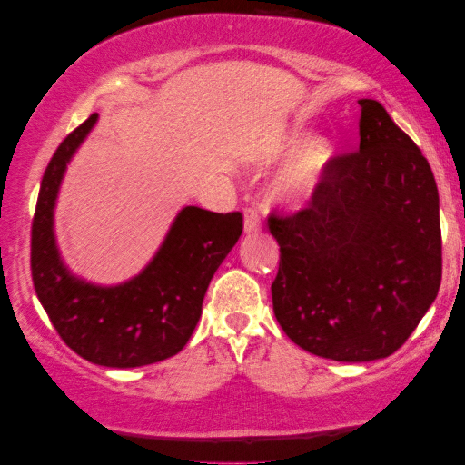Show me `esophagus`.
Segmentation results:
<instances>
[{"mask_svg":"<svg viewBox=\"0 0 465 465\" xmlns=\"http://www.w3.org/2000/svg\"><path fill=\"white\" fill-rule=\"evenodd\" d=\"M243 215H245V232H258L260 226H262V222H260V215H258V209L256 207H245L243 209Z\"/></svg>","mask_w":465,"mask_h":465,"instance_id":"obj_1","label":"esophagus"}]
</instances>
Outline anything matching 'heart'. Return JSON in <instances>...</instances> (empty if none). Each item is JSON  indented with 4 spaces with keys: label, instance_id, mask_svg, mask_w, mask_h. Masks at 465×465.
Returning a JSON list of instances; mask_svg holds the SVG:
<instances>
[{
    "label": "heart",
    "instance_id": "b5f03b06",
    "mask_svg": "<svg viewBox=\"0 0 465 465\" xmlns=\"http://www.w3.org/2000/svg\"><path fill=\"white\" fill-rule=\"evenodd\" d=\"M332 150L322 139L304 143L301 152L294 156L283 173L277 180V194L290 203H302L320 186L323 173H326L328 161Z\"/></svg>",
    "mask_w": 465,
    "mask_h": 465
}]
</instances>
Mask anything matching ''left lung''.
Segmentation results:
<instances>
[{
	"label": "left lung",
	"mask_w": 465,
	"mask_h": 465,
	"mask_svg": "<svg viewBox=\"0 0 465 465\" xmlns=\"http://www.w3.org/2000/svg\"><path fill=\"white\" fill-rule=\"evenodd\" d=\"M358 104L360 150L330 158L307 207L269 215L279 326L304 351L336 361L398 351L442 279L430 163L379 101Z\"/></svg>",
	"instance_id": "8db88e82"
}]
</instances>
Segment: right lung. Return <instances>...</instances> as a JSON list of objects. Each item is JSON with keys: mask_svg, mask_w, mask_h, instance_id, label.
I'll use <instances>...</instances> for the list:
<instances>
[{"mask_svg": "<svg viewBox=\"0 0 465 465\" xmlns=\"http://www.w3.org/2000/svg\"><path fill=\"white\" fill-rule=\"evenodd\" d=\"M94 123L97 114L69 133L44 171L31 277L54 330L80 358L107 368L148 366L180 353L193 336L209 282L243 232V215L183 207L137 277L104 288L72 275L54 241V203L67 163Z\"/></svg>", "mask_w": 465, "mask_h": 465, "instance_id": "add662e5", "label": "right lung"}]
</instances>
